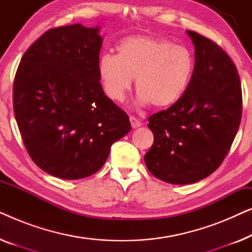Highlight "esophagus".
<instances>
[{"instance_id":"34e87169","label":"esophagus","mask_w":252,"mask_h":252,"mask_svg":"<svg viewBox=\"0 0 252 252\" xmlns=\"http://www.w3.org/2000/svg\"><path fill=\"white\" fill-rule=\"evenodd\" d=\"M129 120H130V125H132L133 128H137V127H140L141 125H142V123H141L140 120L134 116H130Z\"/></svg>"}]
</instances>
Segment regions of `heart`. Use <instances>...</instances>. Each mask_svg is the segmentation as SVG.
Instances as JSON below:
<instances>
[{"label": "heart", "mask_w": 252, "mask_h": 252, "mask_svg": "<svg viewBox=\"0 0 252 252\" xmlns=\"http://www.w3.org/2000/svg\"><path fill=\"white\" fill-rule=\"evenodd\" d=\"M98 75L109 98L122 102L135 78L141 104L167 108L184 97L195 70L189 48L164 37L133 35L117 46V56L99 58Z\"/></svg>", "instance_id": "1"}]
</instances>
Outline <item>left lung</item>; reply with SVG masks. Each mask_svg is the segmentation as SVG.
<instances>
[{
	"mask_svg": "<svg viewBox=\"0 0 252 252\" xmlns=\"http://www.w3.org/2000/svg\"><path fill=\"white\" fill-rule=\"evenodd\" d=\"M195 46V70L180 101L151 115L154 143L148 170L168 184H194L212 174L228 154L242 117L240 75L215 41L187 31Z\"/></svg>",
	"mask_w": 252,
	"mask_h": 252,
	"instance_id": "obj_1",
	"label": "left lung"
}]
</instances>
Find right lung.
I'll return each mask as SVG.
<instances>
[{"mask_svg": "<svg viewBox=\"0 0 252 252\" xmlns=\"http://www.w3.org/2000/svg\"><path fill=\"white\" fill-rule=\"evenodd\" d=\"M98 27L61 26L25 51L13 81V112L32 160L50 175L75 180L105 163L130 130L127 113L103 92Z\"/></svg>", "mask_w": 252, "mask_h": 252, "instance_id": "obj_1", "label": "right lung"}]
</instances>
